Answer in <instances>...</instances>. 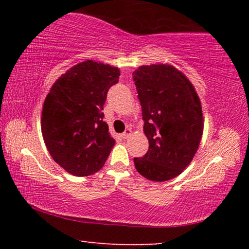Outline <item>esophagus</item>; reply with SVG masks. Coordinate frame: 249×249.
I'll return each instance as SVG.
<instances>
[{"label":"esophagus","instance_id":"34e87169","mask_svg":"<svg viewBox=\"0 0 249 249\" xmlns=\"http://www.w3.org/2000/svg\"><path fill=\"white\" fill-rule=\"evenodd\" d=\"M130 134H132V129L126 128L125 132H124L123 134H122V138H124V140H126V138H128V136H129Z\"/></svg>","mask_w":249,"mask_h":249}]
</instances>
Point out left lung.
<instances>
[{
    "label": "left lung",
    "mask_w": 249,
    "mask_h": 249,
    "mask_svg": "<svg viewBox=\"0 0 249 249\" xmlns=\"http://www.w3.org/2000/svg\"><path fill=\"white\" fill-rule=\"evenodd\" d=\"M149 148L134 158L136 170L151 181L179 176L199 148L203 114L187 77L169 65L142 66L133 72Z\"/></svg>",
    "instance_id": "1"
}]
</instances>
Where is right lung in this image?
I'll return each mask as SVG.
<instances>
[{"mask_svg":"<svg viewBox=\"0 0 249 249\" xmlns=\"http://www.w3.org/2000/svg\"><path fill=\"white\" fill-rule=\"evenodd\" d=\"M120 70L92 60L80 62L50 89L41 113V133L50 156L69 174L93 175L115 144L102 112Z\"/></svg>","mask_w":249,"mask_h":249,"instance_id":"1","label":"right lung"}]
</instances>
